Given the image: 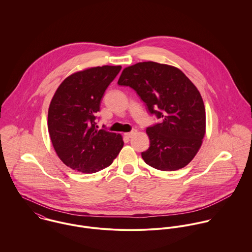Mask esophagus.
<instances>
[{
  "label": "esophagus",
  "mask_w": 252,
  "mask_h": 252,
  "mask_svg": "<svg viewBox=\"0 0 252 252\" xmlns=\"http://www.w3.org/2000/svg\"><path fill=\"white\" fill-rule=\"evenodd\" d=\"M136 133H137V130H132L131 132H129V133H125L124 135H125V137H126V138L130 139V138H132Z\"/></svg>",
  "instance_id": "esophagus-1"
}]
</instances>
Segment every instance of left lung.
I'll use <instances>...</instances> for the list:
<instances>
[{
    "label": "left lung",
    "instance_id": "obj_1",
    "mask_svg": "<svg viewBox=\"0 0 252 252\" xmlns=\"http://www.w3.org/2000/svg\"><path fill=\"white\" fill-rule=\"evenodd\" d=\"M119 85L130 86L160 123L147 127L149 148L144 162L160 171H177L188 165L200 149L206 133L202 96L180 69L156 62L125 68Z\"/></svg>",
    "mask_w": 252,
    "mask_h": 252
}]
</instances>
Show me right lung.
<instances>
[{
	"mask_svg": "<svg viewBox=\"0 0 252 252\" xmlns=\"http://www.w3.org/2000/svg\"><path fill=\"white\" fill-rule=\"evenodd\" d=\"M121 66L89 68L68 76L48 108L47 125L61 161L74 171L97 173L111 165L123 147L121 135L98 130L96 113Z\"/></svg>",
	"mask_w": 252,
	"mask_h": 252,
	"instance_id": "obj_1",
	"label": "right lung"
}]
</instances>
